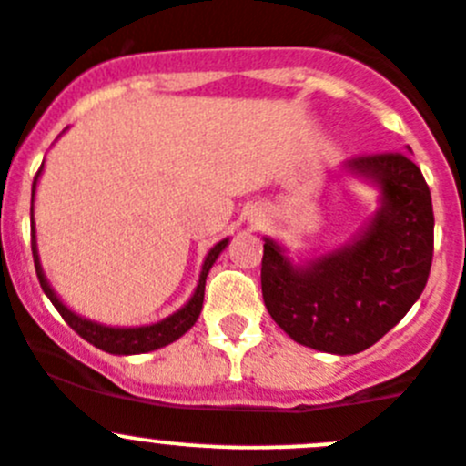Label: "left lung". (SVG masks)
<instances>
[{
    "label": "left lung",
    "instance_id": "obj_1",
    "mask_svg": "<svg viewBox=\"0 0 466 466\" xmlns=\"http://www.w3.org/2000/svg\"><path fill=\"white\" fill-rule=\"evenodd\" d=\"M345 169L380 188V208L351 243L294 264L264 238L262 297L268 315L299 345L359 354L402 319L428 282L434 213L423 174L407 154L347 160Z\"/></svg>",
    "mask_w": 466,
    "mask_h": 466
}]
</instances>
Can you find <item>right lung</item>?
I'll list each match as a JSON object with an SVG mask.
<instances>
[{"mask_svg": "<svg viewBox=\"0 0 466 466\" xmlns=\"http://www.w3.org/2000/svg\"><path fill=\"white\" fill-rule=\"evenodd\" d=\"M41 169H43V165H41ZM41 169L36 172V179H34V184H32V202H34V195H36V181H38V174H41ZM229 238H223V241L216 243V246L208 250V255L204 258L198 287H195L193 297H190V301L186 303L184 308H179V310L174 312V315L165 317V319L156 321V324L124 329V326H106V324H98V321H91V319H86V317L76 315L71 308L64 306L62 299L56 297L55 289L50 287V282L46 280V273H43V268H41V258H38V248H36V229H34V225H32L34 267H36V276H38V282H41V287H43V292H46V297L50 299L52 306L59 310V315L64 317V321L71 326L73 331H76L80 338H85L86 342H91V345L98 347V350L107 351V354H124V356L147 354V351L160 350V347L169 345V342L179 340L186 331H190V326L198 321L199 312H202L204 285H207L208 271H211L213 262L218 259V255L225 250Z\"/></svg>", "mask_w": 466, "mask_h": 466, "instance_id": "add662e5", "label": "right lung"}]
</instances>
